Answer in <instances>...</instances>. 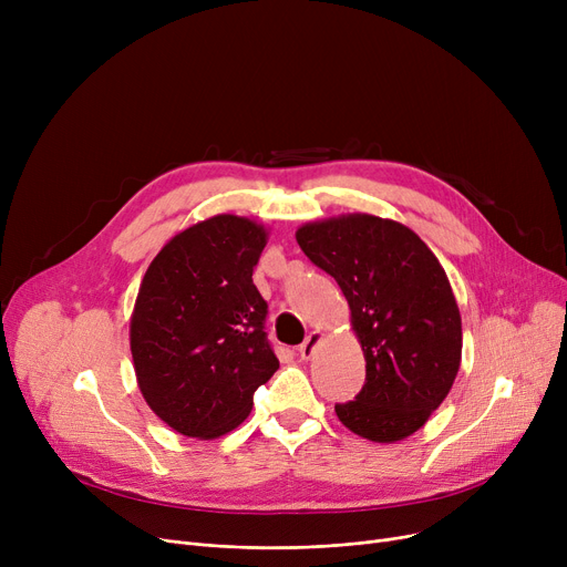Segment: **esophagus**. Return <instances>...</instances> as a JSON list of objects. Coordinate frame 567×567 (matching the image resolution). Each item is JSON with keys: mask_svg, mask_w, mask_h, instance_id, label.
Returning a JSON list of instances; mask_svg holds the SVG:
<instances>
[{"mask_svg": "<svg viewBox=\"0 0 567 567\" xmlns=\"http://www.w3.org/2000/svg\"><path fill=\"white\" fill-rule=\"evenodd\" d=\"M319 342H321V333H319V331H312L310 336H306V340L299 344L301 359H310V355L315 353V349H317Z\"/></svg>", "mask_w": 567, "mask_h": 567, "instance_id": "1", "label": "esophagus"}]
</instances>
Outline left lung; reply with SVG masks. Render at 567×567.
<instances>
[{
	"label": "left lung",
	"instance_id": "1",
	"mask_svg": "<svg viewBox=\"0 0 567 567\" xmlns=\"http://www.w3.org/2000/svg\"><path fill=\"white\" fill-rule=\"evenodd\" d=\"M296 241L340 285L365 353L363 389L336 404L338 419L377 443L421 430L462 359V319L443 266L419 234L368 214L303 225Z\"/></svg>",
	"mask_w": 567,
	"mask_h": 567
}]
</instances>
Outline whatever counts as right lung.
<instances>
[{"label":"right lung","instance_id":"right-lung-1","mask_svg":"<svg viewBox=\"0 0 567 567\" xmlns=\"http://www.w3.org/2000/svg\"><path fill=\"white\" fill-rule=\"evenodd\" d=\"M264 246L257 223L216 216L176 234L146 268L131 319L133 363L146 404L178 434L234 430L280 368L252 285Z\"/></svg>","mask_w":567,"mask_h":567}]
</instances>
